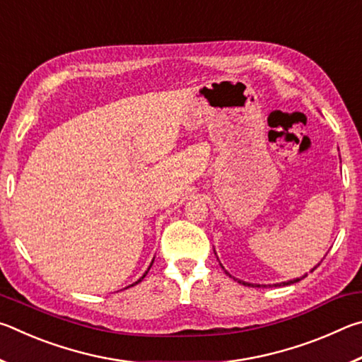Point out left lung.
Here are the masks:
<instances>
[{"instance_id":"1","label":"left lung","mask_w":362,"mask_h":362,"mask_svg":"<svg viewBox=\"0 0 362 362\" xmlns=\"http://www.w3.org/2000/svg\"><path fill=\"white\" fill-rule=\"evenodd\" d=\"M317 265H320V263H317ZM317 265H316V267H317ZM220 267H222V263H220ZM316 267H315V268H316ZM222 268H223V267H222ZM315 268H313V269H315ZM223 269H225V268H223ZM313 269H311V272H313ZM225 273L228 274V276L231 278V274H230L228 272H226V269H225ZM305 276H306V274H305ZM305 276H302V278H305ZM302 278H296V279H291V281H284V283H278V284H273V286H274V287H278V286H289V284H293V283H298V281L302 279ZM233 279H236V278H233ZM236 281H238V283H240V284H244V286H254V284L246 283V281H241V279H236ZM255 286L260 287V284H255ZM263 287H267V286L263 284Z\"/></svg>"}]
</instances>
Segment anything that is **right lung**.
Instances as JSON below:
<instances>
[{"label":"right lung","mask_w":362,"mask_h":362,"mask_svg":"<svg viewBox=\"0 0 362 362\" xmlns=\"http://www.w3.org/2000/svg\"><path fill=\"white\" fill-rule=\"evenodd\" d=\"M153 260H155V259H153ZM151 265H153V262H151ZM151 265H150V267H151ZM150 267H148V269H150ZM148 269H146V272L144 273V276H142V278H139V279H137V281H136V283H134V284H139V283H140V281H142V279H144V278L146 276V273H148ZM134 284H131V286H134ZM131 286H129V287H131Z\"/></svg>","instance_id":"1"}]
</instances>
